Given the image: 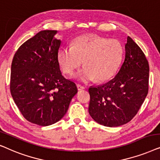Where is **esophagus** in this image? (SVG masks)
I'll return each instance as SVG.
<instances>
[{
	"label": "esophagus",
	"mask_w": 160,
	"mask_h": 160,
	"mask_svg": "<svg viewBox=\"0 0 160 160\" xmlns=\"http://www.w3.org/2000/svg\"><path fill=\"white\" fill-rule=\"evenodd\" d=\"M77 87H78V89L79 91L83 90V89L86 88V87L83 86H81V85H80V84H78V85H77Z\"/></svg>",
	"instance_id": "1"
}]
</instances>
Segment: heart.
I'll return each instance as SVG.
<instances>
[{
    "instance_id": "heart-1",
    "label": "heart",
    "mask_w": 160,
    "mask_h": 160,
    "mask_svg": "<svg viewBox=\"0 0 160 160\" xmlns=\"http://www.w3.org/2000/svg\"><path fill=\"white\" fill-rule=\"evenodd\" d=\"M123 55V46L118 40L83 35L77 37L72 47H61L57 58L61 69L68 74H73L83 63L86 67L76 74L80 81L88 82L97 78L103 82L116 74Z\"/></svg>"
}]
</instances>
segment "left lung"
Wrapping results in <instances>:
<instances>
[{
    "label": "left lung",
    "mask_w": 160,
    "mask_h": 160,
    "mask_svg": "<svg viewBox=\"0 0 160 160\" xmlns=\"http://www.w3.org/2000/svg\"><path fill=\"white\" fill-rule=\"evenodd\" d=\"M149 65L140 47L127 37L124 61L118 74L103 85L88 89V112L93 120L105 127L128 123L143 103L148 91Z\"/></svg>",
    "instance_id": "obj_1"
}]
</instances>
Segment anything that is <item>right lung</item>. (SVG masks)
Returning <instances> with one entry per match:
<instances>
[{"label":"right lung","instance_id":"right-lung-1","mask_svg":"<svg viewBox=\"0 0 160 160\" xmlns=\"http://www.w3.org/2000/svg\"><path fill=\"white\" fill-rule=\"evenodd\" d=\"M57 31L45 30L24 42L14 54L10 91L16 105L30 122L49 126L67 113L78 93L76 84L61 72Z\"/></svg>","mask_w":160,"mask_h":160}]
</instances>
